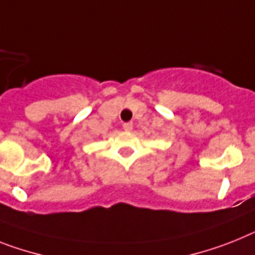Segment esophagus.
<instances>
[{"instance_id":"34e87169","label":"esophagus","mask_w":255,"mask_h":255,"mask_svg":"<svg viewBox=\"0 0 255 255\" xmlns=\"http://www.w3.org/2000/svg\"><path fill=\"white\" fill-rule=\"evenodd\" d=\"M123 128L126 131H132V128H133V123L132 122H127V123H123Z\"/></svg>"}]
</instances>
